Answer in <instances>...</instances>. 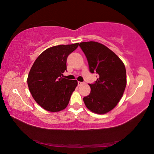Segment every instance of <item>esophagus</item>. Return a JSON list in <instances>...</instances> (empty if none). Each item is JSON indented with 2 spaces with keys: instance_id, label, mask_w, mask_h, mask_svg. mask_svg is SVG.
<instances>
[{
  "instance_id": "obj_1",
  "label": "esophagus",
  "mask_w": 154,
  "mask_h": 154,
  "mask_svg": "<svg viewBox=\"0 0 154 154\" xmlns=\"http://www.w3.org/2000/svg\"><path fill=\"white\" fill-rule=\"evenodd\" d=\"M77 84H78V86H81L83 84H84V82H77Z\"/></svg>"
}]
</instances>
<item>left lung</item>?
Instances as JSON below:
<instances>
[{
  "label": "left lung",
  "mask_w": 154,
  "mask_h": 154,
  "mask_svg": "<svg viewBox=\"0 0 154 154\" xmlns=\"http://www.w3.org/2000/svg\"><path fill=\"white\" fill-rule=\"evenodd\" d=\"M87 58L89 70L96 72L98 79L89 86L90 93L84 97L90 111L103 114L112 110L125 91L127 79L125 65L113 51L102 44L86 42L79 44Z\"/></svg>",
  "instance_id": "8db88e82"
}]
</instances>
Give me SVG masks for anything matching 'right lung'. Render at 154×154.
Returning a JSON list of instances; mask_svg holds the SVG:
<instances>
[{"label":"right lung","instance_id":"1","mask_svg":"<svg viewBox=\"0 0 154 154\" xmlns=\"http://www.w3.org/2000/svg\"><path fill=\"white\" fill-rule=\"evenodd\" d=\"M78 46L79 43H75L47 48L38 56L29 71V91L36 103L46 110L59 112L69 103L77 82L62 76L66 70L68 56Z\"/></svg>","mask_w":154,"mask_h":154}]
</instances>
